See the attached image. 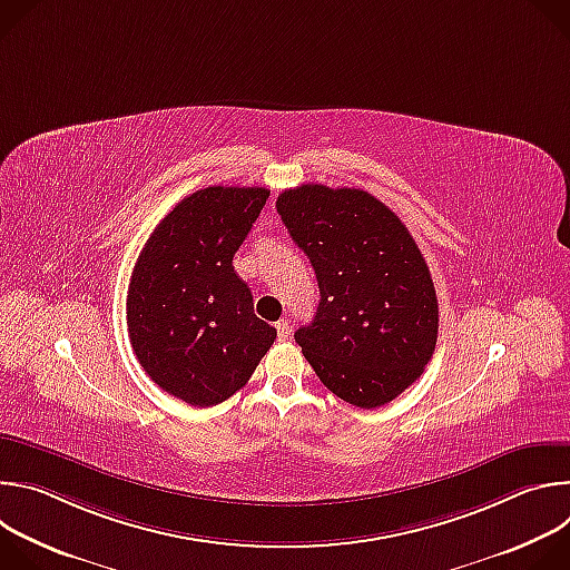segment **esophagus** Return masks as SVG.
Returning a JSON list of instances; mask_svg holds the SVG:
<instances>
[{"label": "esophagus", "instance_id": "1", "mask_svg": "<svg viewBox=\"0 0 570 570\" xmlns=\"http://www.w3.org/2000/svg\"><path fill=\"white\" fill-rule=\"evenodd\" d=\"M275 330H277L279 341H286V338L291 336V327H288V322H286V320H279V322L275 324Z\"/></svg>", "mask_w": 570, "mask_h": 570}]
</instances>
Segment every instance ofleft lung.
<instances>
[{
	"mask_svg": "<svg viewBox=\"0 0 570 570\" xmlns=\"http://www.w3.org/2000/svg\"><path fill=\"white\" fill-rule=\"evenodd\" d=\"M277 212L308 257L320 304L295 343L320 381L358 409L413 385L438 343L431 271L399 216L363 189L302 185Z\"/></svg>",
	"mask_w": 570,
	"mask_h": 570,
	"instance_id": "obj_1",
	"label": "left lung"
}]
</instances>
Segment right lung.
Returning a JSON list of instances; mask_svg holds the SVG:
<instances>
[{
  "label": "right lung",
  "instance_id": "add662e5",
  "mask_svg": "<svg viewBox=\"0 0 570 570\" xmlns=\"http://www.w3.org/2000/svg\"><path fill=\"white\" fill-rule=\"evenodd\" d=\"M266 187H207L157 223L128 284L132 352L161 390L207 409L248 383L277 338L232 259Z\"/></svg>",
  "mask_w": 570,
  "mask_h": 570
}]
</instances>
